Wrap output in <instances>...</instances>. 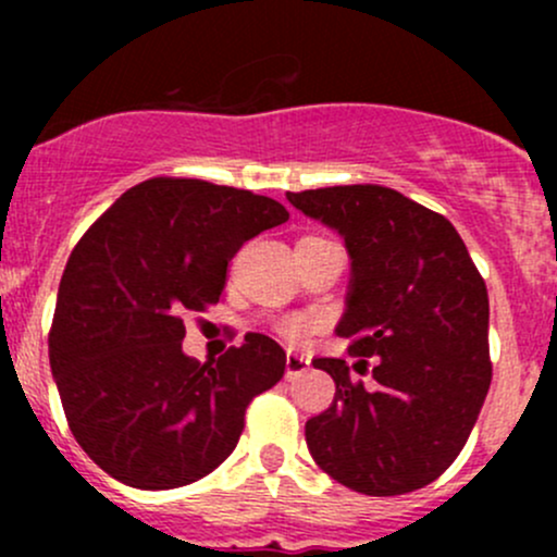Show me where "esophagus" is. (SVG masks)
<instances>
[{
    "instance_id": "esophagus-1",
    "label": "esophagus",
    "mask_w": 557,
    "mask_h": 557,
    "mask_svg": "<svg viewBox=\"0 0 557 557\" xmlns=\"http://www.w3.org/2000/svg\"><path fill=\"white\" fill-rule=\"evenodd\" d=\"M306 369H309V359L296 354V350H287V356H285V376H287V380H296V376L304 374Z\"/></svg>"
}]
</instances>
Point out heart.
Segmentation results:
<instances>
[{
	"label": "heart",
	"mask_w": 557,
	"mask_h": 557,
	"mask_svg": "<svg viewBox=\"0 0 557 557\" xmlns=\"http://www.w3.org/2000/svg\"><path fill=\"white\" fill-rule=\"evenodd\" d=\"M283 330H285V335H290V337H296L300 330H304V324L298 322V319H287V322L283 324Z\"/></svg>",
	"instance_id": "heart-1"
}]
</instances>
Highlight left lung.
I'll use <instances>...</instances> for the list:
<instances>
[{
	"mask_svg": "<svg viewBox=\"0 0 557 557\" xmlns=\"http://www.w3.org/2000/svg\"><path fill=\"white\" fill-rule=\"evenodd\" d=\"M287 201L345 240L350 283L335 332L345 359H314L335 380L327 411L306 421L319 469L363 495L430 484L458 458L487 398L490 298L443 214L382 185H332Z\"/></svg>",
	"mask_w": 557,
	"mask_h": 557,
	"instance_id": "left-lung-1",
	"label": "left lung"
}]
</instances>
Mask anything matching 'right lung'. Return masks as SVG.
<instances>
[{"label": "right lung", "mask_w": 557, "mask_h": 557, "mask_svg": "<svg viewBox=\"0 0 557 557\" xmlns=\"http://www.w3.org/2000/svg\"><path fill=\"white\" fill-rule=\"evenodd\" d=\"M287 216L251 190L151 177L70 253L49 363L70 432L117 482L172 490L212 474L248 403L283 380L285 350L261 332L207 363L185 356L183 317L216 304L243 243Z\"/></svg>", "instance_id": "1"}]
</instances>
